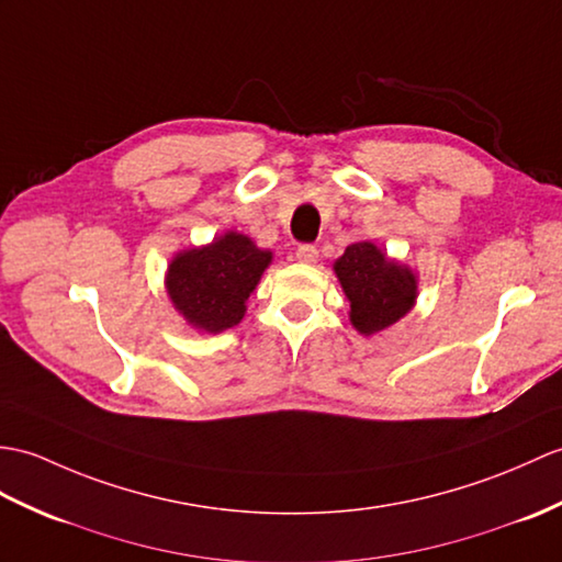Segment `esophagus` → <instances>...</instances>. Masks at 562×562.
<instances>
[{"label": "esophagus", "mask_w": 562, "mask_h": 562, "mask_svg": "<svg viewBox=\"0 0 562 562\" xmlns=\"http://www.w3.org/2000/svg\"><path fill=\"white\" fill-rule=\"evenodd\" d=\"M294 256H296L299 263L311 266V263H316V260H318V249H316V246H311V244H304V246H299Z\"/></svg>", "instance_id": "1"}]
</instances>
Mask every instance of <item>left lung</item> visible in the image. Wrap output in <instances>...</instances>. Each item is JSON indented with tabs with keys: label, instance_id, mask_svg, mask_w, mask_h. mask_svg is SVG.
Returning a JSON list of instances; mask_svg holds the SVG:
<instances>
[{
	"label": "left lung",
	"instance_id": "8db88e82",
	"mask_svg": "<svg viewBox=\"0 0 562 562\" xmlns=\"http://www.w3.org/2000/svg\"><path fill=\"white\" fill-rule=\"evenodd\" d=\"M333 270L349 299V323L367 337L407 316L419 296V276L373 241L347 246Z\"/></svg>",
	"mask_w": 562,
	"mask_h": 562
}]
</instances>
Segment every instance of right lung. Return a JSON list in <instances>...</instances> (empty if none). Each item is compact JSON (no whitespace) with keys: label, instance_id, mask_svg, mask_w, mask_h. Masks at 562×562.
Wrapping results in <instances>:
<instances>
[{"label":"right lung","instance_id":"add662e5","mask_svg":"<svg viewBox=\"0 0 562 562\" xmlns=\"http://www.w3.org/2000/svg\"><path fill=\"white\" fill-rule=\"evenodd\" d=\"M270 263V249L227 229L203 246L177 251L165 270V292L189 328L217 335L241 323L246 302Z\"/></svg>","mask_w":562,"mask_h":562}]
</instances>
